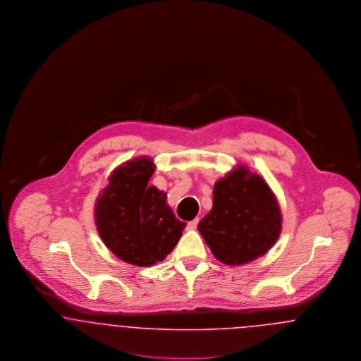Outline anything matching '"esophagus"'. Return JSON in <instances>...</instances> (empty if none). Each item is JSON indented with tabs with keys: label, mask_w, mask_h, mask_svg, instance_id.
Instances as JSON below:
<instances>
[{
	"label": "esophagus",
	"mask_w": 361,
	"mask_h": 361,
	"mask_svg": "<svg viewBox=\"0 0 361 361\" xmlns=\"http://www.w3.org/2000/svg\"><path fill=\"white\" fill-rule=\"evenodd\" d=\"M197 224H199V219L196 218V219H193V221L188 222V224H187V228H188V230H195V228L197 227Z\"/></svg>",
	"instance_id": "obj_1"
}]
</instances>
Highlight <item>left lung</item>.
Wrapping results in <instances>:
<instances>
[{
  "instance_id": "1",
  "label": "left lung",
  "mask_w": 361,
  "mask_h": 361,
  "mask_svg": "<svg viewBox=\"0 0 361 361\" xmlns=\"http://www.w3.org/2000/svg\"><path fill=\"white\" fill-rule=\"evenodd\" d=\"M212 209L197 228L212 255L226 265H243L264 256L281 233V211L265 180L237 165L218 180Z\"/></svg>"
}]
</instances>
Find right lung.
<instances>
[{"label": "right lung", "instance_id": "1", "mask_svg": "<svg viewBox=\"0 0 361 361\" xmlns=\"http://www.w3.org/2000/svg\"><path fill=\"white\" fill-rule=\"evenodd\" d=\"M155 171L142 155L118 166L94 204V221L104 245L123 261L152 267L165 259L180 240L185 222L178 221L164 190L147 185Z\"/></svg>", "mask_w": 361, "mask_h": 361}]
</instances>
